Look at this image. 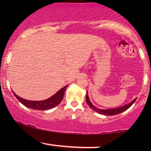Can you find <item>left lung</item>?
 Listing matches in <instances>:
<instances>
[{
  "instance_id": "left-lung-1",
  "label": "left lung",
  "mask_w": 151,
  "mask_h": 151,
  "mask_svg": "<svg viewBox=\"0 0 151 151\" xmlns=\"http://www.w3.org/2000/svg\"><path fill=\"white\" fill-rule=\"evenodd\" d=\"M136 99L137 98L135 99L134 100H133L132 101L130 102V103L128 104H126L125 106H123L119 107V108L111 109H99L96 108V107H95L94 106H93L92 104L91 103V101H90V100H89V96H88L87 92H86V103H87V104L89 105V106L90 107V108L92 109L93 111H96L99 114H104V115H106V116L116 115V114H119L121 113V112L127 110V109H129V108H130V107H131V106L133 105V104L134 103L135 101H136Z\"/></svg>"
}]
</instances>
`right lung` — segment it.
Returning a JSON list of instances; mask_svg holds the SVG:
<instances>
[{"label": "right lung", "instance_id": "right-lung-1", "mask_svg": "<svg viewBox=\"0 0 151 151\" xmlns=\"http://www.w3.org/2000/svg\"><path fill=\"white\" fill-rule=\"evenodd\" d=\"M67 86V85L64 86L61 89L59 90L55 94H54L52 96L47 99L43 100V101H29V100L24 99L18 96L13 91V93L15 97L18 99V101L27 108L35 109V110H48V109H52L56 106L60 104L64 97V93H65Z\"/></svg>", "mask_w": 151, "mask_h": 151}]
</instances>
